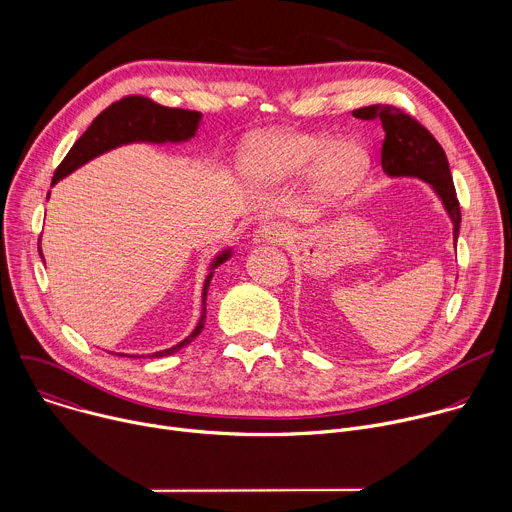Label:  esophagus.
<instances>
[{
    "mask_svg": "<svg viewBox=\"0 0 512 512\" xmlns=\"http://www.w3.org/2000/svg\"><path fill=\"white\" fill-rule=\"evenodd\" d=\"M285 239H287V231L279 223H263L253 233L255 245H281Z\"/></svg>",
    "mask_w": 512,
    "mask_h": 512,
    "instance_id": "1",
    "label": "esophagus"
}]
</instances>
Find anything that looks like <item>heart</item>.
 <instances>
[{"label": "heart", "mask_w": 512, "mask_h": 512, "mask_svg": "<svg viewBox=\"0 0 512 512\" xmlns=\"http://www.w3.org/2000/svg\"><path fill=\"white\" fill-rule=\"evenodd\" d=\"M241 176L259 188H279L310 176V196L330 208L344 202L369 172V154L328 133H257L245 141Z\"/></svg>", "instance_id": "1"}]
</instances>
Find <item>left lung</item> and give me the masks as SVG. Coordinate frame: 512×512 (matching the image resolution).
<instances>
[{"instance_id": "obj_1", "label": "left lung", "mask_w": 512, "mask_h": 512, "mask_svg": "<svg viewBox=\"0 0 512 512\" xmlns=\"http://www.w3.org/2000/svg\"><path fill=\"white\" fill-rule=\"evenodd\" d=\"M358 119H379L385 131L381 166L389 178H417L425 182L442 202L454 233V247L460 235V204L448 158L435 137L415 119L391 105H371L352 111Z\"/></svg>"}]
</instances>
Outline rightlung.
I'll use <instances>...</instances> for the list:
<instances>
[{
    "mask_svg": "<svg viewBox=\"0 0 512 512\" xmlns=\"http://www.w3.org/2000/svg\"><path fill=\"white\" fill-rule=\"evenodd\" d=\"M200 119H202V113H198V111L162 107L150 99H143V97H125V99L113 103L111 107H107L89 125V129L75 141V145H72L70 152L62 160V164L56 168L52 186L56 182H60L62 178H66L68 174L79 170L81 166L89 164L91 160H95L115 148H121V145H129V143H154V145L186 143L196 135ZM48 196H50V192H48ZM40 255H42V249H40ZM231 257H233V249L227 247L223 251H218L208 263V269H206L208 273H206V279L202 285V296H200L202 308H200V318H198L196 328L184 340L174 344L172 348L158 350L150 356H154V358L170 356V354L178 352L180 348H184L186 344H190L202 332L204 320H206V294H208L214 269L221 267ZM117 356H133V354L119 352Z\"/></svg>",
    "mask_w": 512,
    "mask_h": 512,
    "instance_id": "1",
    "label": "right lung"
}]
</instances>
